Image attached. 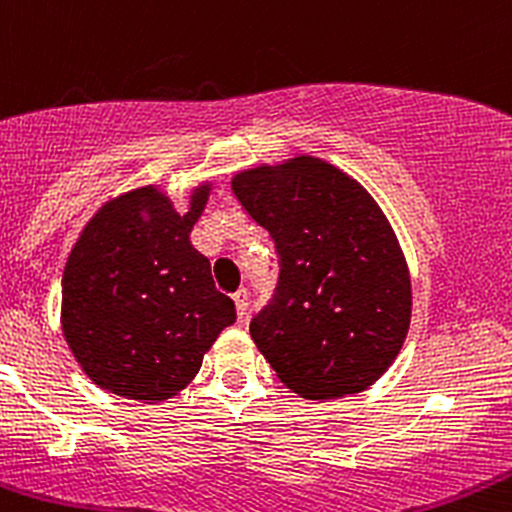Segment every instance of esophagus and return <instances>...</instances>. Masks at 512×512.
Masks as SVG:
<instances>
[{"label":"esophagus","instance_id":"1","mask_svg":"<svg viewBox=\"0 0 512 512\" xmlns=\"http://www.w3.org/2000/svg\"><path fill=\"white\" fill-rule=\"evenodd\" d=\"M233 303H235V313H238V320L243 323L247 313V291L240 289L238 294H233Z\"/></svg>","mask_w":512,"mask_h":512}]
</instances>
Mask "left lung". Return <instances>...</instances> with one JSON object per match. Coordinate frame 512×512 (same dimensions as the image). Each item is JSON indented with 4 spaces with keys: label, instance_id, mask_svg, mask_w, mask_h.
Instances as JSON below:
<instances>
[{
    "label": "left lung",
    "instance_id": "1",
    "mask_svg": "<svg viewBox=\"0 0 512 512\" xmlns=\"http://www.w3.org/2000/svg\"><path fill=\"white\" fill-rule=\"evenodd\" d=\"M233 194L269 230L279 284L250 335L284 386L328 401L374 384L411 328V272L374 196L330 162L296 155L238 172Z\"/></svg>",
    "mask_w": 512,
    "mask_h": 512
}]
</instances>
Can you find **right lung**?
Returning <instances> with one entry per match:
<instances>
[{
  "mask_svg": "<svg viewBox=\"0 0 512 512\" xmlns=\"http://www.w3.org/2000/svg\"><path fill=\"white\" fill-rule=\"evenodd\" d=\"M213 184L194 187L187 213L157 184L106 201L82 228L63 272L65 342L99 389L140 403L177 396L235 323L211 265L189 233Z\"/></svg>",
  "mask_w": 512,
  "mask_h": 512,
  "instance_id": "add662e5",
  "label": "right lung"
}]
</instances>
